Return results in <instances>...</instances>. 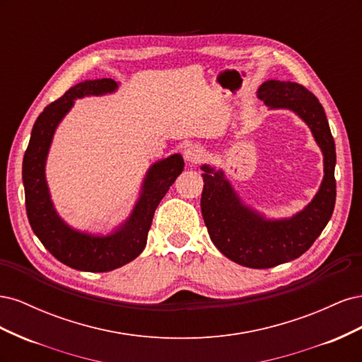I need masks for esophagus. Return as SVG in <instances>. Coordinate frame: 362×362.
<instances>
[{
	"instance_id": "obj_1",
	"label": "esophagus",
	"mask_w": 362,
	"mask_h": 362,
	"mask_svg": "<svg viewBox=\"0 0 362 362\" xmlns=\"http://www.w3.org/2000/svg\"><path fill=\"white\" fill-rule=\"evenodd\" d=\"M204 157H205V151L198 145H192L190 148H187V151H185V158H187V161H190L192 164L201 163Z\"/></svg>"
}]
</instances>
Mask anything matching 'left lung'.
<instances>
[{
  "label": "left lung",
  "instance_id": "obj_1",
  "mask_svg": "<svg viewBox=\"0 0 362 362\" xmlns=\"http://www.w3.org/2000/svg\"><path fill=\"white\" fill-rule=\"evenodd\" d=\"M258 96L269 107L290 108L311 128L325 156V178L319 193L299 214L270 222L242 205L222 172L202 166L201 210L211 242L225 257L246 267L270 269L299 258L329 222L337 196V157L323 107L306 87L270 80L259 87Z\"/></svg>",
  "mask_w": 362,
  "mask_h": 362
}]
</instances>
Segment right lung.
Wrapping results in <instances>:
<instances>
[{
	"mask_svg": "<svg viewBox=\"0 0 362 362\" xmlns=\"http://www.w3.org/2000/svg\"><path fill=\"white\" fill-rule=\"evenodd\" d=\"M112 78L89 80L76 84L57 101L45 107L33 125L30 144L23 161V181L28 222L51 255L63 264L84 272H110L137 258L146 246L156 208L184 169V160L175 154L154 164L148 172L144 193L129 221L108 237H90L64 225L56 214L45 181V160L51 139L62 117L68 113L75 98L113 92Z\"/></svg>",
	"mask_w": 362,
	"mask_h": 362,
	"instance_id": "add662e5",
	"label": "right lung"
}]
</instances>
